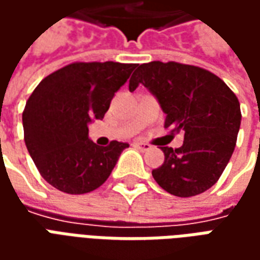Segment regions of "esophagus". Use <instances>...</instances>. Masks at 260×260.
Returning <instances> with one entry per match:
<instances>
[{"label": "esophagus", "instance_id": "obj_1", "mask_svg": "<svg viewBox=\"0 0 260 260\" xmlns=\"http://www.w3.org/2000/svg\"><path fill=\"white\" fill-rule=\"evenodd\" d=\"M132 146L135 147V149H139V150H142V152H146V150H150L152 149V146L149 145V143H145V142H134L132 143Z\"/></svg>", "mask_w": 260, "mask_h": 260}]
</instances>
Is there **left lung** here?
Returning <instances> with one entry per match:
<instances>
[{
  "label": "left lung",
  "mask_w": 260,
  "mask_h": 260,
  "mask_svg": "<svg viewBox=\"0 0 260 260\" xmlns=\"http://www.w3.org/2000/svg\"><path fill=\"white\" fill-rule=\"evenodd\" d=\"M143 85L166 114L164 126L184 132L178 149L161 146L164 163L153 170L158 185L180 198L199 195L223 174L241 125L240 102L229 86L206 69L152 61L138 67L129 90Z\"/></svg>",
  "instance_id": "8db88e82"
}]
</instances>
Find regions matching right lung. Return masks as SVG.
<instances>
[{
    "mask_svg": "<svg viewBox=\"0 0 260 260\" xmlns=\"http://www.w3.org/2000/svg\"><path fill=\"white\" fill-rule=\"evenodd\" d=\"M136 64L75 62L37 85L26 102L22 122L27 152L50 185L71 195L103 185L129 147L113 141L99 146L89 138V124L102 119L115 91Z\"/></svg>",
    "mask_w": 260,
    "mask_h": 260,
    "instance_id": "add662e5",
    "label": "right lung"
}]
</instances>
